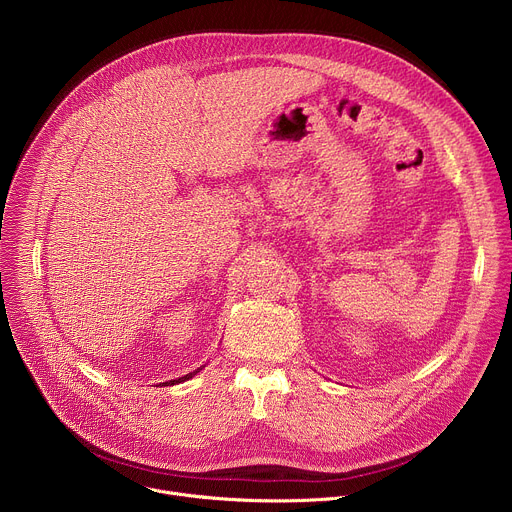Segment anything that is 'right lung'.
<instances>
[{
    "instance_id": "right-lung-1",
    "label": "right lung",
    "mask_w": 512,
    "mask_h": 512,
    "mask_svg": "<svg viewBox=\"0 0 512 512\" xmlns=\"http://www.w3.org/2000/svg\"><path fill=\"white\" fill-rule=\"evenodd\" d=\"M202 369H196L194 373H188V375H184V377H180V379H176V381H170V383H162V385H176V383H182V381H188V379H192L196 373H200Z\"/></svg>"
}]
</instances>
